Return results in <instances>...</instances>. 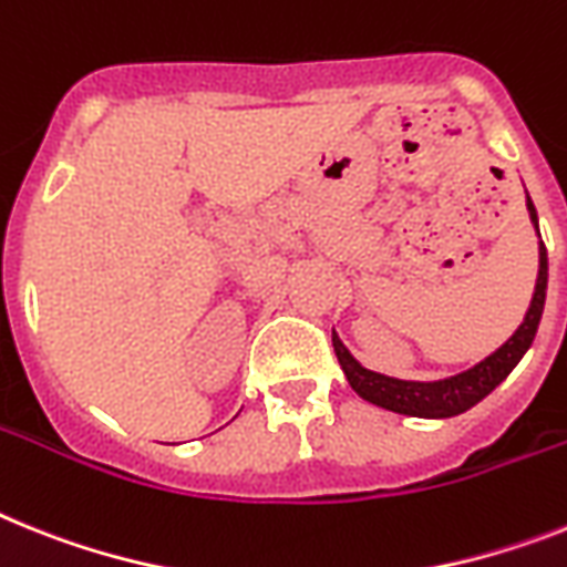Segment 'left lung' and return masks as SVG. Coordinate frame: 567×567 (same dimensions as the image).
<instances>
[{"mask_svg": "<svg viewBox=\"0 0 567 567\" xmlns=\"http://www.w3.org/2000/svg\"><path fill=\"white\" fill-rule=\"evenodd\" d=\"M527 213H530V221H534L536 233H539V218H536V207L530 202V195H527ZM545 291H548V250H545V245L539 239V276H536L534 299H530V308H527L522 326L516 328V334L504 342L502 349H496L489 357H484L482 363H475L473 369L455 374V378L430 380V383H423V380L386 378V374L369 372V369L357 363L351 351L342 346V340L337 334H331V342H334L337 360H340L351 389L363 401L389 409V412H398V415L453 417L473 409L478 401H484L516 369V363L530 349V342H534L536 328H539L542 308H545Z\"/></svg>", "mask_w": 567, "mask_h": 567, "instance_id": "left-lung-1", "label": "left lung"}]
</instances>
